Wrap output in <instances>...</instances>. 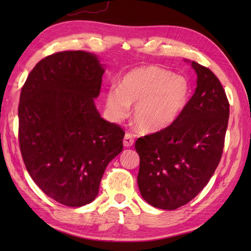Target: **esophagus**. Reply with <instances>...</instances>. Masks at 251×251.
Returning <instances> with one entry per match:
<instances>
[{"label": "esophagus", "instance_id": "obj_1", "mask_svg": "<svg viewBox=\"0 0 251 251\" xmlns=\"http://www.w3.org/2000/svg\"><path fill=\"white\" fill-rule=\"evenodd\" d=\"M134 137H132L130 134H126L124 137V140H123V145L126 148H130L132 145H134Z\"/></svg>", "mask_w": 251, "mask_h": 251}]
</instances>
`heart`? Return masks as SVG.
I'll list each match as a JSON object with an SVG mask.
<instances>
[{"mask_svg": "<svg viewBox=\"0 0 251 251\" xmlns=\"http://www.w3.org/2000/svg\"><path fill=\"white\" fill-rule=\"evenodd\" d=\"M191 86L184 76L157 66H140L125 73L120 86L105 93V108L121 121L135 104L134 122L143 132H156L177 121L188 104Z\"/></svg>", "mask_w": 251, "mask_h": 251, "instance_id": "1", "label": "heart"}]
</instances>
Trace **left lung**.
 <instances>
[{
	"instance_id": "8db88e82",
	"label": "left lung",
	"mask_w": 251,
	"mask_h": 251,
	"mask_svg": "<svg viewBox=\"0 0 251 251\" xmlns=\"http://www.w3.org/2000/svg\"><path fill=\"white\" fill-rule=\"evenodd\" d=\"M197 74L195 93L167 128L139 138L138 186L149 204L174 210L205 188L222 156L230 103L210 69L191 62Z\"/></svg>"
}]
</instances>
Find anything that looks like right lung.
Listing matches in <instances>:
<instances>
[{"instance_id":"1","label":"right lung","mask_w":251,"mask_h":251,"mask_svg":"<svg viewBox=\"0 0 251 251\" xmlns=\"http://www.w3.org/2000/svg\"><path fill=\"white\" fill-rule=\"evenodd\" d=\"M104 69L82 50L39 61L18 106V138L25 168L50 199L69 207L95 200L105 167L123 150L125 131L101 119L94 100Z\"/></svg>"}]
</instances>
